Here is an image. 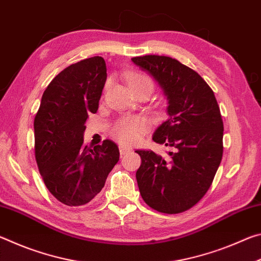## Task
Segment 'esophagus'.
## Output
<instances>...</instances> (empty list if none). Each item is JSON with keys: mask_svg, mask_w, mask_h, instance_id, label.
<instances>
[{"mask_svg": "<svg viewBox=\"0 0 261 261\" xmlns=\"http://www.w3.org/2000/svg\"><path fill=\"white\" fill-rule=\"evenodd\" d=\"M118 148H120V153H121V155H125V154L130 153V152L132 151V149H131L130 147L125 146V145H120V146H118Z\"/></svg>", "mask_w": 261, "mask_h": 261, "instance_id": "1", "label": "esophagus"}]
</instances>
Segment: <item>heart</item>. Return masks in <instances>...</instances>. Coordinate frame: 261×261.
I'll use <instances>...</instances> for the list:
<instances>
[{"label": "heart", "instance_id": "obj_1", "mask_svg": "<svg viewBox=\"0 0 261 261\" xmlns=\"http://www.w3.org/2000/svg\"><path fill=\"white\" fill-rule=\"evenodd\" d=\"M109 86V82L106 84V87ZM129 86L131 91L139 90V88H146L152 93L153 82L152 79L141 73H134L129 77ZM148 124L146 121L138 117H127L123 118L114 125L112 134L115 139H117L122 144H134L138 140L141 135L147 130Z\"/></svg>", "mask_w": 261, "mask_h": 261}]
</instances>
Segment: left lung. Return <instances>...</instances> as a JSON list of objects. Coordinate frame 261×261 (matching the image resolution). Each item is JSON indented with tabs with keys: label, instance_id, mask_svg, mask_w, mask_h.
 <instances>
[{
	"label": "left lung",
	"instance_id": "8db88e82",
	"mask_svg": "<svg viewBox=\"0 0 261 261\" xmlns=\"http://www.w3.org/2000/svg\"><path fill=\"white\" fill-rule=\"evenodd\" d=\"M131 61L146 71L167 98L168 120L153 140L171 147L168 158L136 151V173L144 201L161 213L191 208L210 189L223 153V122L214 92L194 70L168 56L145 55Z\"/></svg>",
	"mask_w": 261,
	"mask_h": 261
}]
</instances>
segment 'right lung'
I'll use <instances>...</instances> for the list:
<instances>
[{
	"label": "right lung",
	"mask_w": 261,
	"mask_h": 261,
	"mask_svg": "<svg viewBox=\"0 0 261 261\" xmlns=\"http://www.w3.org/2000/svg\"><path fill=\"white\" fill-rule=\"evenodd\" d=\"M107 68L101 56L65 68L43 92L34 118V149L47 189L62 204L82 206L105 187L120 160L114 141L106 139L93 149L84 145L88 115L95 114Z\"/></svg>",
	"instance_id": "obj_1"
}]
</instances>
